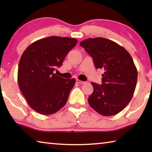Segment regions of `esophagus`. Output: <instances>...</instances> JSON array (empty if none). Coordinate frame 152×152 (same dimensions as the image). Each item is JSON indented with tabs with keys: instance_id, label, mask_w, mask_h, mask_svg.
Returning a JSON list of instances; mask_svg holds the SVG:
<instances>
[{
	"instance_id": "obj_1",
	"label": "esophagus",
	"mask_w": 152,
	"mask_h": 152,
	"mask_svg": "<svg viewBox=\"0 0 152 152\" xmlns=\"http://www.w3.org/2000/svg\"><path fill=\"white\" fill-rule=\"evenodd\" d=\"M76 82L77 83H78V84H85V82H84V81H81V80H76Z\"/></svg>"
}]
</instances>
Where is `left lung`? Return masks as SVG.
Wrapping results in <instances>:
<instances>
[{"instance_id":"left-lung-1","label":"left lung","mask_w":152,"mask_h":152,"mask_svg":"<svg viewBox=\"0 0 152 152\" xmlns=\"http://www.w3.org/2000/svg\"><path fill=\"white\" fill-rule=\"evenodd\" d=\"M93 60L96 68L104 70L102 84L94 88L88 102L104 116L117 115L132 100L137 80V70L129 53L117 43L102 37L80 43Z\"/></svg>"}]
</instances>
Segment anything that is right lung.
I'll list each match as a JSON object with an SVG mask.
<instances>
[{
  "label": "right lung",
  "instance_id": "add662e5",
  "mask_svg": "<svg viewBox=\"0 0 152 152\" xmlns=\"http://www.w3.org/2000/svg\"><path fill=\"white\" fill-rule=\"evenodd\" d=\"M74 38L51 36L25 50L18 67V84L27 103L42 115H51L66 104L76 80L53 73L76 45Z\"/></svg>",
  "mask_w": 152,
  "mask_h": 152
}]
</instances>
